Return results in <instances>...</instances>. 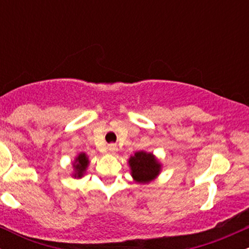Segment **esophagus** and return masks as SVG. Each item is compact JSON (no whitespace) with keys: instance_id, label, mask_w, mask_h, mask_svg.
<instances>
[{"instance_id":"esophagus-1","label":"esophagus","mask_w":249,"mask_h":249,"mask_svg":"<svg viewBox=\"0 0 249 249\" xmlns=\"http://www.w3.org/2000/svg\"><path fill=\"white\" fill-rule=\"evenodd\" d=\"M108 151H110V153L115 154V153H117V151H118V148H117L115 144H111V145H108Z\"/></svg>"}]
</instances>
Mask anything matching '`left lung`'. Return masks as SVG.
Returning <instances> with one entry per match:
<instances>
[{"mask_svg": "<svg viewBox=\"0 0 249 249\" xmlns=\"http://www.w3.org/2000/svg\"><path fill=\"white\" fill-rule=\"evenodd\" d=\"M131 176L137 184L146 185L158 178L162 165L152 152L138 151L128 158Z\"/></svg>", "mask_w": 249, "mask_h": 249, "instance_id": "left-lung-1", "label": "left lung"}]
</instances>
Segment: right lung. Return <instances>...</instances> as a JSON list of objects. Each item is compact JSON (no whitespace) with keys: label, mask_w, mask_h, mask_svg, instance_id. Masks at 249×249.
<instances>
[{"label":"right lung","mask_w":249,"mask_h":249,"mask_svg":"<svg viewBox=\"0 0 249 249\" xmlns=\"http://www.w3.org/2000/svg\"><path fill=\"white\" fill-rule=\"evenodd\" d=\"M89 164H90V160H89L88 154L84 152L79 153L72 162L73 173L71 174V176H72V178H75V179L83 178L85 172H87V168L89 166Z\"/></svg>","instance_id":"obj_1"}]
</instances>
